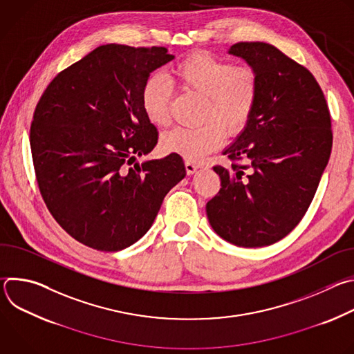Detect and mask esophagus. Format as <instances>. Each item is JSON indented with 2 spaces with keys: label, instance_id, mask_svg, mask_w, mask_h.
I'll return each instance as SVG.
<instances>
[{
  "label": "esophagus",
  "instance_id": "1",
  "mask_svg": "<svg viewBox=\"0 0 354 354\" xmlns=\"http://www.w3.org/2000/svg\"><path fill=\"white\" fill-rule=\"evenodd\" d=\"M185 168H186L187 175H192L197 171V165L194 162H190V161H185Z\"/></svg>",
  "mask_w": 354,
  "mask_h": 354
}]
</instances>
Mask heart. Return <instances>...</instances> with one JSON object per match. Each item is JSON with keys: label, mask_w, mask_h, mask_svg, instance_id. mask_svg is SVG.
Returning <instances> with one entry per match:
<instances>
[{"label": "heart", "mask_w": 354, "mask_h": 354, "mask_svg": "<svg viewBox=\"0 0 354 354\" xmlns=\"http://www.w3.org/2000/svg\"><path fill=\"white\" fill-rule=\"evenodd\" d=\"M172 74L183 91L203 97L201 122L206 124L198 129L175 127L162 136L161 147L167 153L197 161L221 145L224 130L235 134L246 126L258 100V75L252 67H234L205 52L183 59ZM171 99L172 89L162 75L154 74L145 81L141 106L154 126L164 127L169 123Z\"/></svg>", "instance_id": "1"}]
</instances>
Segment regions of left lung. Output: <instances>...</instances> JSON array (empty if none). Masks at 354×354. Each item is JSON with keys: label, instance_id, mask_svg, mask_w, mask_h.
<instances>
[{"label": "left lung", "instance_id": "8db88e82", "mask_svg": "<svg viewBox=\"0 0 354 354\" xmlns=\"http://www.w3.org/2000/svg\"><path fill=\"white\" fill-rule=\"evenodd\" d=\"M228 55L254 68L258 100L214 167L220 192L206 205L212 228L242 248L272 245L307 213L332 149L330 115L314 75L265 41H239ZM245 160V166L235 165Z\"/></svg>", "mask_w": 354, "mask_h": 354}]
</instances>
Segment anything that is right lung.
Segmentation results:
<instances>
[{"label": "right lung", "instance_id": "right-lung-1", "mask_svg": "<svg viewBox=\"0 0 354 354\" xmlns=\"http://www.w3.org/2000/svg\"><path fill=\"white\" fill-rule=\"evenodd\" d=\"M174 59L165 47L99 46L50 82L35 109L30 149L41 197L89 248L118 252L137 242L186 176L175 153L137 162L158 140L142 86Z\"/></svg>", "mask_w": 354, "mask_h": 354}]
</instances>
